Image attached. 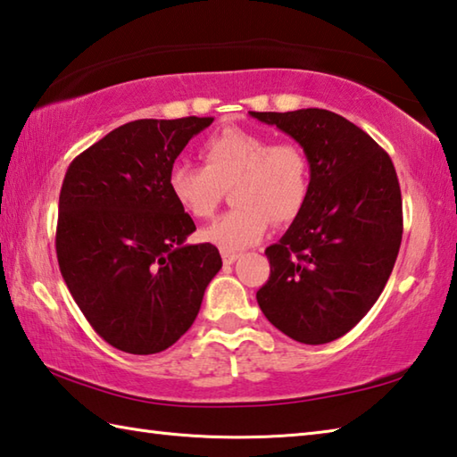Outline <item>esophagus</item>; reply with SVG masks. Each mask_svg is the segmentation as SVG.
Returning a JSON list of instances; mask_svg holds the SVG:
<instances>
[{
  "label": "esophagus",
  "mask_w": 457,
  "mask_h": 457,
  "mask_svg": "<svg viewBox=\"0 0 457 457\" xmlns=\"http://www.w3.org/2000/svg\"><path fill=\"white\" fill-rule=\"evenodd\" d=\"M237 253L236 252H221V260H223V263H226V265H231V263H234L236 260H237Z\"/></svg>",
  "instance_id": "1"
}]
</instances>
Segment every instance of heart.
Instances as JSON below:
<instances>
[{
    "mask_svg": "<svg viewBox=\"0 0 457 457\" xmlns=\"http://www.w3.org/2000/svg\"><path fill=\"white\" fill-rule=\"evenodd\" d=\"M204 168L178 162L168 171L171 200L194 220L212 218L231 187L234 210L202 231L205 242L223 252H239L260 242L270 221H294L308 202L312 168L303 149L273 142L268 134L223 128L200 147Z\"/></svg>",
    "mask_w": 457,
    "mask_h": 457,
    "instance_id": "obj_1",
    "label": "heart"
}]
</instances>
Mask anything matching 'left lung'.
<instances>
[{
    "label": "left lung",
    "mask_w": 457,
    "mask_h": 457,
    "mask_svg": "<svg viewBox=\"0 0 457 457\" xmlns=\"http://www.w3.org/2000/svg\"><path fill=\"white\" fill-rule=\"evenodd\" d=\"M250 113L292 136L312 168L303 210L265 250L270 279L257 303L295 342H334L371 310L394 270L403 234L395 168L366 131L334 112Z\"/></svg>",
    "instance_id": "left-lung-1"
}]
</instances>
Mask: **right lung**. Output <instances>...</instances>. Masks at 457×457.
<instances>
[{
	"instance_id": "obj_1",
	"label": "right lung",
	"mask_w": 457,
	"mask_h": 457,
	"mask_svg": "<svg viewBox=\"0 0 457 457\" xmlns=\"http://www.w3.org/2000/svg\"><path fill=\"white\" fill-rule=\"evenodd\" d=\"M213 118L136 120L81 152L60 192L55 252L78 308L121 352L168 350L192 328L221 268L218 247L186 245L195 223L168 171Z\"/></svg>"
}]
</instances>
